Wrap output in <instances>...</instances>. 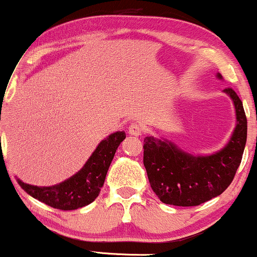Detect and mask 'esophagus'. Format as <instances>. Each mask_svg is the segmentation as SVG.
Returning a JSON list of instances; mask_svg holds the SVG:
<instances>
[{
	"instance_id": "esophagus-1",
	"label": "esophagus",
	"mask_w": 257,
	"mask_h": 257,
	"mask_svg": "<svg viewBox=\"0 0 257 257\" xmlns=\"http://www.w3.org/2000/svg\"><path fill=\"white\" fill-rule=\"evenodd\" d=\"M144 132V126L140 123L134 122L129 125V134L134 135V137H140Z\"/></svg>"
}]
</instances>
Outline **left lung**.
I'll return each mask as SVG.
<instances>
[{"instance_id": "1", "label": "left lung", "mask_w": 257, "mask_h": 257, "mask_svg": "<svg viewBox=\"0 0 257 257\" xmlns=\"http://www.w3.org/2000/svg\"><path fill=\"white\" fill-rule=\"evenodd\" d=\"M223 91L233 100L237 125L221 151L211 156H191L169 141L144 139L147 178L153 192L166 204L199 205L220 196L234 179L245 147L247 122L237 93L229 87Z\"/></svg>"}]
</instances>
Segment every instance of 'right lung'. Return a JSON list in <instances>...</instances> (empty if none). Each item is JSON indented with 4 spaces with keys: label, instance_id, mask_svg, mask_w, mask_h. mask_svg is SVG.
I'll list each match as a JSON object with an SVG mask.
<instances>
[{
    "label": "right lung",
    "instance_id": "right-lung-1",
    "mask_svg": "<svg viewBox=\"0 0 257 257\" xmlns=\"http://www.w3.org/2000/svg\"><path fill=\"white\" fill-rule=\"evenodd\" d=\"M124 139V132L113 133L106 138L99 144L84 167L61 184L38 187L17 179L18 184L31 197L60 210H75L90 204L99 196L116 150Z\"/></svg>",
    "mask_w": 257,
    "mask_h": 257
}]
</instances>
